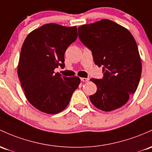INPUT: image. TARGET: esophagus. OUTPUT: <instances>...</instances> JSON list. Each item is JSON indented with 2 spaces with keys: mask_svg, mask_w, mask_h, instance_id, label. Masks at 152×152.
I'll list each match as a JSON object with an SVG mask.
<instances>
[{
  "mask_svg": "<svg viewBox=\"0 0 152 152\" xmlns=\"http://www.w3.org/2000/svg\"><path fill=\"white\" fill-rule=\"evenodd\" d=\"M89 80V79H88V78H81V81H83V82H86V81H88Z\"/></svg>",
  "mask_w": 152,
  "mask_h": 152,
  "instance_id": "esophagus-1",
  "label": "esophagus"
}]
</instances>
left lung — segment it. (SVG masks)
I'll use <instances>...</instances> for the list:
<instances>
[{
	"mask_svg": "<svg viewBox=\"0 0 152 152\" xmlns=\"http://www.w3.org/2000/svg\"><path fill=\"white\" fill-rule=\"evenodd\" d=\"M79 37L92 53L94 62L102 66L104 76L91 79L97 90L91 102L109 112L121 107L136 91L141 75L138 47L131 33L114 21L102 19L79 26Z\"/></svg>",
	"mask_w": 152,
	"mask_h": 152,
	"instance_id": "obj_1",
	"label": "left lung"
}]
</instances>
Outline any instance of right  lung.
<instances>
[{"instance_id":"1","label":"right lung","mask_w":152,"mask_h":152,"mask_svg":"<svg viewBox=\"0 0 152 152\" xmlns=\"http://www.w3.org/2000/svg\"><path fill=\"white\" fill-rule=\"evenodd\" d=\"M76 26L47 24L33 30L21 47L18 76L27 100L48 114L63 111L81 82L77 76L55 73L65 67L64 54L77 38Z\"/></svg>"}]
</instances>
